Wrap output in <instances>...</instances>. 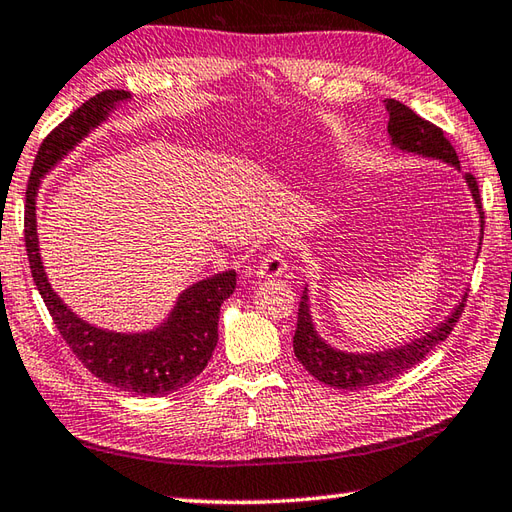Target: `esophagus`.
Segmentation results:
<instances>
[{
  "instance_id": "1",
  "label": "esophagus",
  "mask_w": 512,
  "mask_h": 512,
  "mask_svg": "<svg viewBox=\"0 0 512 512\" xmlns=\"http://www.w3.org/2000/svg\"><path fill=\"white\" fill-rule=\"evenodd\" d=\"M287 271V260L278 252V249H271L263 258L256 260L254 265H249L243 276L245 278H256V280H267V278H278Z\"/></svg>"
}]
</instances>
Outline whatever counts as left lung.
Returning a JSON list of instances; mask_svg holds the SVG:
<instances>
[{
	"mask_svg": "<svg viewBox=\"0 0 512 512\" xmlns=\"http://www.w3.org/2000/svg\"><path fill=\"white\" fill-rule=\"evenodd\" d=\"M384 108L389 112V145L393 150H400L404 154L422 156L429 161H440L444 165L460 170V159L448 143L444 132L437 125L424 121L422 117L406 108L404 103L395 99H384ZM468 192L473 196L475 210L479 216V243H477V256L482 249L484 238V212H482V198H479V187L473 174L462 176ZM466 302V291L462 298L457 300L451 314L442 322L424 333L420 338H413L398 347L382 349V351H344L333 347L325 338L320 336L316 329L314 316H311V300H309V285L302 291L300 305H298V327L294 333V353L298 362L305 367L316 380L329 387L344 389V391H358L373 387V384H382L391 378H398L400 373L413 369L417 362H422L437 344L448 338L453 331L457 318L462 316Z\"/></svg>",
	"mask_w": 512,
	"mask_h": 512,
	"instance_id": "left-lung-1",
	"label": "left lung"
}]
</instances>
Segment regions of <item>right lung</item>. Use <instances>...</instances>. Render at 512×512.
<instances>
[{"mask_svg": "<svg viewBox=\"0 0 512 512\" xmlns=\"http://www.w3.org/2000/svg\"><path fill=\"white\" fill-rule=\"evenodd\" d=\"M125 90H103L61 121L41 143L26 190V252L33 280L52 320L72 353L99 380L134 395H168L183 389L207 367L218 342L221 305L234 294L236 271L225 269L183 289L168 318L145 331H112L92 325L72 311L52 289L37 236V192L41 179L130 101Z\"/></svg>", "mask_w": 512, "mask_h": 512, "instance_id": "add662e5", "label": "right lung"}]
</instances>
